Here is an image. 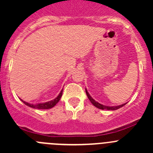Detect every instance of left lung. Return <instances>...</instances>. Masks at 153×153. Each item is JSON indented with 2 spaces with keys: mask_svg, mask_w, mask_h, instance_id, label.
Listing matches in <instances>:
<instances>
[{
  "mask_svg": "<svg viewBox=\"0 0 153 153\" xmlns=\"http://www.w3.org/2000/svg\"><path fill=\"white\" fill-rule=\"evenodd\" d=\"M86 95H87L88 98H89V100L91 101V103H92V104H93V105L95 106V107L98 108V109H107V110H116V109H119V108L122 107L123 106H124L125 104H121V105L115 106H108L103 105V104H99L98 102H96V101H95V100H94L93 98H92V97L89 95V94L88 93V92H87V90H86Z\"/></svg>",
  "mask_w": 153,
  "mask_h": 153,
  "instance_id": "left-lung-1",
  "label": "left lung"
}]
</instances>
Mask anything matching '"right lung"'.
I'll return each instance as SVG.
<instances>
[{
	"label": "right lung",
	"mask_w": 153,
	"mask_h": 153,
	"mask_svg": "<svg viewBox=\"0 0 153 153\" xmlns=\"http://www.w3.org/2000/svg\"><path fill=\"white\" fill-rule=\"evenodd\" d=\"M62 94H63V89L61 91L60 94L58 95V96L56 98H55L54 100H52L50 101H48V102L46 103H42V104H29V103L25 102L23 100H21V101L24 103L27 106H29V107H32L34 108V109H50V108L53 107L54 106L56 105L57 103L60 101L61 99V96H62Z\"/></svg>",
	"instance_id": "right-lung-1"
}]
</instances>
